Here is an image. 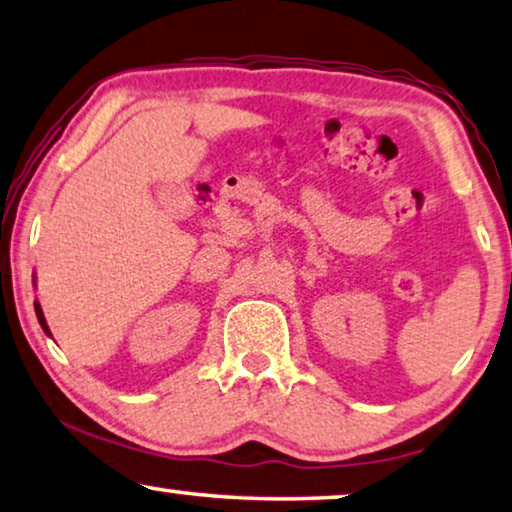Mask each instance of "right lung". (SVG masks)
<instances>
[{"mask_svg":"<svg viewBox=\"0 0 512 512\" xmlns=\"http://www.w3.org/2000/svg\"><path fill=\"white\" fill-rule=\"evenodd\" d=\"M34 311H36V318H39V323H41L43 332H46L48 337H53V335H50V328H48V323H46V316H43V309H41L39 302H34Z\"/></svg>","mask_w":512,"mask_h":512,"instance_id":"obj_1","label":"right lung"}]
</instances>
